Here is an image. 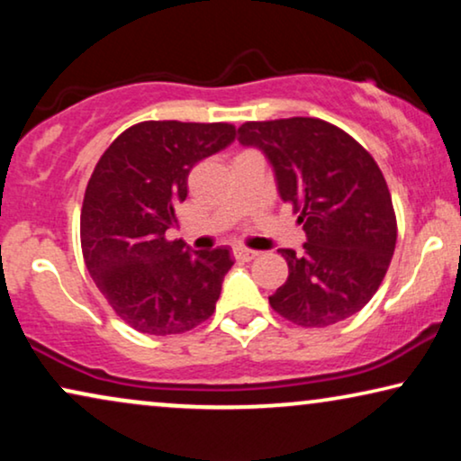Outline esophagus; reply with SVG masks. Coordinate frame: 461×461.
<instances>
[{
    "label": "esophagus",
    "mask_w": 461,
    "mask_h": 461,
    "mask_svg": "<svg viewBox=\"0 0 461 461\" xmlns=\"http://www.w3.org/2000/svg\"><path fill=\"white\" fill-rule=\"evenodd\" d=\"M232 256H235V260H239V262H249L258 256V251L248 249V248H237L235 251H232Z\"/></svg>",
    "instance_id": "esophagus-1"
}]
</instances>
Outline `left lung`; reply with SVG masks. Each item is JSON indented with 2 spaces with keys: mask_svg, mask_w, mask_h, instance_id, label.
<instances>
[{
  "mask_svg": "<svg viewBox=\"0 0 461 461\" xmlns=\"http://www.w3.org/2000/svg\"><path fill=\"white\" fill-rule=\"evenodd\" d=\"M239 142L260 149L281 199L304 224V251L281 249L289 276L268 302L300 327H327L374 298L393 260L396 216L374 157L314 117L248 122Z\"/></svg>",
  "mask_w": 461,
  "mask_h": 461,
  "instance_id": "1",
  "label": "left lung"
}]
</instances>
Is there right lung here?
Wrapping results in <instances>:
<instances>
[{
    "mask_svg": "<svg viewBox=\"0 0 461 461\" xmlns=\"http://www.w3.org/2000/svg\"><path fill=\"white\" fill-rule=\"evenodd\" d=\"M235 140L232 123L142 122L100 157L81 205L86 267L113 311L136 331H191L216 311L226 248L188 251L169 241L176 207L186 199L194 163Z\"/></svg>",
    "mask_w": 461,
    "mask_h": 461,
    "instance_id": "obj_1",
    "label": "right lung"
}]
</instances>
